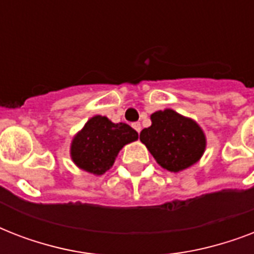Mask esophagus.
Segmentation results:
<instances>
[{"mask_svg":"<svg viewBox=\"0 0 254 254\" xmlns=\"http://www.w3.org/2000/svg\"><path fill=\"white\" fill-rule=\"evenodd\" d=\"M131 127H134L135 130L138 131V133H139V131H141V129H142V127H141V124H139V123H134V124H133V125H131Z\"/></svg>","mask_w":254,"mask_h":254,"instance_id":"1","label":"esophagus"}]
</instances>
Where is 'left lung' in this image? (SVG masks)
Masks as SVG:
<instances>
[{
    "label": "left lung",
    "mask_w": 254,
    "mask_h": 254,
    "mask_svg": "<svg viewBox=\"0 0 254 254\" xmlns=\"http://www.w3.org/2000/svg\"><path fill=\"white\" fill-rule=\"evenodd\" d=\"M150 119L151 127L139 133V139L163 169L178 173L200 159L205 135L193 120L173 109L155 112Z\"/></svg>",
    "instance_id": "8db88e82"
}]
</instances>
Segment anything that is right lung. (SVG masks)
<instances>
[{
	"label": "right lung",
	"instance_id": "add662e5",
	"mask_svg": "<svg viewBox=\"0 0 254 254\" xmlns=\"http://www.w3.org/2000/svg\"><path fill=\"white\" fill-rule=\"evenodd\" d=\"M138 139V133L127 124H113L104 116L87 121L71 143V158L77 167L101 175L111 169L120 150Z\"/></svg>",
	"mask_w": 254,
	"mask_h": 254
}]
</instances>
